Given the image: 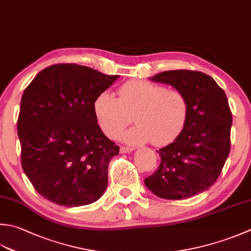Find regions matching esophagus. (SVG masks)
<instances>
[{
  "instance_id": "1",
  "label": "esophagus",
  "mask_w": 251,
  "mask_h": 251,
  "mask_svg": "<svg viewBox=\"0 0 251 251\" xmlns=\"http://www.w3.org/2000/svg\"><path fill=\"white\" fill-rule=\"evenodd\" d=\"M134 150V148H129V147H121V153H129Z\"/></svg>"
}]
</instances>
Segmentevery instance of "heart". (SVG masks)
Here are the masks:
<instances>
[{"label":"heart","instance_id":"obj_1","mask_svg":"<svg viewBox=\"0 0 251 251\" xmlns=\"http://www.w3.org/2000/svg\"><path fill=\"white\" fill-rule=\"evenodd\" d=\"M93 111L101 129L110 138H116L130 124L123 139L130 145L151 140L164 146L178 137L189 115V103L181 91L166 89L148 80H129L119 88V99L109 91L101 92L93 103Z\"/></svg>","mask_w":251,"mask_h":251}]
</instances>
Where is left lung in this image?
Returning <instances> with one entry per match:
<instances>
[{"label":"left lung","instance_id":"1","mask_svg":"<svg viewBox=\"0 0 251 251\" xmlns=\"http://www.w3.org/2000/svg\"><path fill=\"white\" fill-rule=\"evenodd\" d=\"M149 79L183 92L189 115L177 138L156 150L160 166L145 185L155 196L170 200L203 193L218 179L229 153L233 120L226 95L212 77L201 72L168 71Z\"/></svg>","mask_w":251,"mask_h":251}]
</instances>
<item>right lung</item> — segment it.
<instances>
[{
	"label": "right lung",
	"mask_w": 251,
	"mask_h": 251,
	"mask_svg": "<svg viewBox=\"0 0 251 251\" xmlns=\"http://www.w3.org/2000/svg\"><path fill=\"white\" fill-rule=\"evenodd\" d=\"M119 77L55 64L25 89L17 121L22 166L42 197L79 207L105 191L107 168L120 147L102 132L93 103Z\"/></svg>",
	"instance_id": "right-lung-1"
}]
</instances>
